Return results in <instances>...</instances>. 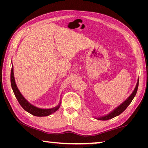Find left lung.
Returning <instances> with one entry per match:
<instances>
[{"label": "left lung", "mask_w": 148, "mask_h": 148, "mask_svg": "<svg viewBox=\"0 0 148 148\" xmlns=\"http://www.w3.org/2000/svg\"><path fill=\"white\" fill-rule=\"evenodd\" d=\"M138 83H139V79H138L136 86L135 87L134 90L133 91V92H132V93L130 95L129 98L127 99L126 101H125L121 104H120L118 107H117L116 108L114 109L112 112H110L109 114H107L106 116H104L99 117L98 118H96V119L99 120H102V121H105V120H108L112 118H114V117L121 114L122 112L125 111V109L128 107L129 105L131 104L132 99H134L135 95H136L137 90H138Z\"/></svg>", "instance_id": "left-lung-1"}]
</instances>
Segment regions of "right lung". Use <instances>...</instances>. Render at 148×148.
I'll return each mask as SVG.
<instances>
[{"label":"right lung","mask_w":148,"mask_h":148,"mask_svg":"<svg viewBox=\"0 0 148 148\" xmlns=\"http://www.w3.org/2000/svg\"><path fill=\"white\" fill-rule=\"evenodd\" d=\"M10 81H11L12 88L13 89L14 93L15 95V96H16L17 100L18 101L19 104L21 105V107L23 108L25 111L29 112V113H30L31 114L33 115L34 116H38V117L47 116L54 113L55 112H56L57 110L59 108L61 102H59L58 106H57L54 108H49V109L39 108H37L36 106H33V105L31 104V103H29V102L24 98L23 95H21V93L20 92V91H19V89L16 86V82H15L14 76L13 65H12V70H11Z\"/></svg>","instance_id":"1"}]
</instances>
